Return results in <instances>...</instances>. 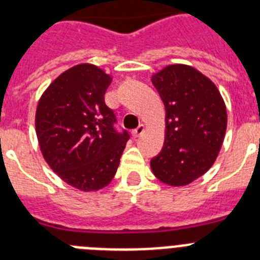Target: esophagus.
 Returning <instances> with one entry per match:
<instances>
[{"label": "esophagus", "instance_id": "34e87169", "mask_svg": "<svg viewBox=\"0 0 260 260\" xmlns=\"http://www.w3.org/2000/svg\"><path fill=\"white\" fill-rule=\"evenodd\" d=\"M144 132H146V126H144L143 123H141V125L138 126V127L135 128V130H133V137H134V138L141 137V135L143 134Z\"/></svg>", "mask_w": 260, "mask_h": 260}]
</instances>
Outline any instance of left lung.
I'll return each mask as SVG.
<instances>
[{"mask_svg": "<svg viewBox=\"0 0 260 260\" xmlns=\"http://www.w3.org/2000/svg\"><path fill=\"white\" fill-rule=\"evenodd\" d=\"M165 107V141L151 160L157 180L186 186L215 162L226 132V108L217 87L187 65H169L152 75Z\"/></svg>", "mask_w": 260, "mask_h": 260, "instance_id": "left-lung-1", "label": "left lung"}]
</instances>
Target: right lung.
I'll return each mask as SVG.
<instances>
[{
	"mask_svg": "<svg viewBox=\"0 0 260 260\" xmlns=\"http://www.w3.org/2000/svg\"><path fill=\"white\" fill-rule=\"evenodd\" d=\"M112 77L80 63L53 80L39 100L35 127L52 171L80 191H98L113 180L128 133L114 128L104 95Z\"/></svg>",
	"mask_w": 260,
	"mask_h": 260,
	"instance_id": "right-lung-1",
	"label": "right lung"
}]
</instances>
